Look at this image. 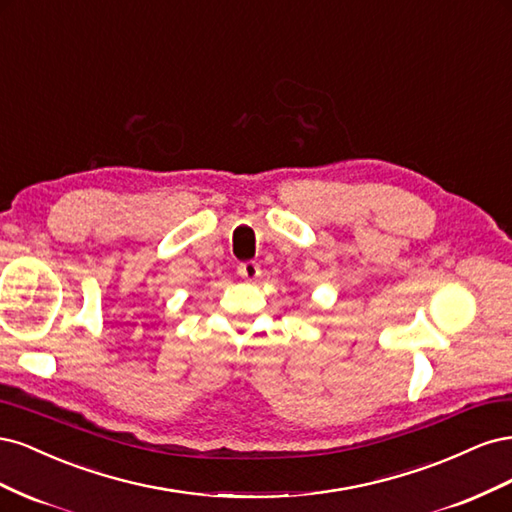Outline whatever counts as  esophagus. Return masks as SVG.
Segmentation results:
<instances>
[{
  "label": "esophagus",
  "instance_id": "1",
  "mask_svg": "<svg viewBox=\"0 0 512 512\" xmlns=\"http://www.w3.org/2000/svg\"><path fill=\"white\" fill-rule=\"evenodd\" d=\"M237 273L243 277V280L252 282V280H256V277L260 275V265H258V262H254V260L241 262V265L237 267Z\"/></svg>",
  "mask_w": 512,
  "mask_h": 512
}]
</instances>
